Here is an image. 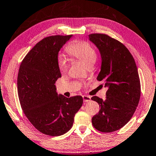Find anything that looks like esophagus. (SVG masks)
Wrapping results in <instances>:
<instances>
[{"label":"esophagus","mask_w":156,"mask_h":156,"mask_svg":"<svg viewBox=\"0 0 156 156\" xmlns=\"http://www.w3.org/2000/svg\"><path fill=\"white\" fill-rule=\"evenodd\" d=\"M83 98L84 102H88L91 100V98L89 95H83Z\"/></svg>","instance_id":"esophagus-1"}]
</instances>
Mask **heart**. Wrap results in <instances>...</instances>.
Here are the masks:
<instances>
[{
	"instance_id": "heart-1",
	"label": "heart",
	"mask_w": 156,
	"mask_h": 156,
	"mask_svg": "<svg viewBox=\"0 0 156 156\" xmlns=\"http://www.w3.org/2000/svg\"><path fill=\"white\" fill-rule=\"evenodd\" d=\"M66 51L73 58L83 62L88 68L92 67L96 61V51L94 47L87 41H75L68 45ZM58 68L62 73L67 71L68 64L65 58L59 57Z\"/></svg>"
}]
</instances>
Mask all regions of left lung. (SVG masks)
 <instances>
[{"label": "left lung", "mask_w": 156, "mask_h": 156, "mask_svg": "<svg viewBox=\"0 0 156 156\" xmlns=\"http://www.w3.org/2000/svg\"><path fill=\"white\" fill-rule=\"evenodd\" d=\"M101 55V68L97 80L107 87L106 98L91 99L101 108L92 118L95 129L111 133L123 127L136 111L140 97V83L135 60L127 48L102 33L88 35Z\"/></svg>", "instance_id": "left-lung-1"}]
</instances>
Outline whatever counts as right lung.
Wrapping results in <instances>:
<instances>
[{
    "label": "right lung",
    "mask_w": 156,
    "mask_h": 156,
    "mask_svg": "<svg viewBox=\"0 0 156 156\" xmlns=\"http://www.w3.org/2000/svg\"><path fill=\"white\" fill-rule=\"evenodd\" d=\"M69 36L43 38L28 52L20 66L18 93L23 113L37 130L58 136L72 128L83 98L58 95L55 83L61 77L58 55Z\"/></svg>",
    "instance_id": "1"
}]
</instances>
